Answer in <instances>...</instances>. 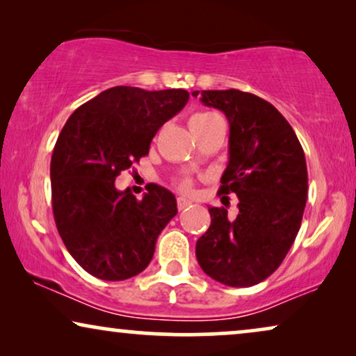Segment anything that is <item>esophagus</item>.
Instances as JSON below:
<instances>
[{
    "label": "esophagus",
    "instance_id": "34e87169",
    "mask_svg": "<svg viewBox=\"0 0 356 356\" xmlns=\"http://www.w3.org/2000/svg\"><path fill=\"white\" fill-rule=\"evenodd\" d=\"M192 205V202L188 200V198H186V197H179L177 198V208L179 210H186L187 207H191Z\"/></svg>",
    "mask_w": 356,
    "mask_h": 356
}]
</instances>
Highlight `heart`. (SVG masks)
I'll use <instances>...</instances> for the list:
<instances>
[{"label": "heart", "instance_id": "b5f03b06", "mask_svg": "<svg viewBox=\"0 0 356 356\" xmlns=\"http://www.w3.org/2000/svg\"><path fill=\"white\" fill-rule=\"evenodd\" d=\"M202 115H207V113H198V115H195V117H192V118H197V117H202ZM181 186H182V188H184V191H188V188H191V187H192V182H191V181H184V182L181 184Z\"/></svg>", "mask_w": 356, "mask_h": 356}]
</instances>
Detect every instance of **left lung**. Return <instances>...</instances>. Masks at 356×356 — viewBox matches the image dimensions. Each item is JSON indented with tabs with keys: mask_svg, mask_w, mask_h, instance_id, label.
<instances>
[{
	"mask_svg": "<svg viewBox=\"0 0 356 356\" xmlns=\"http://www.w3.org/2000/svg\"><path fill=\"white\" fill-rule=\"evenodd\" d=\"M229 122V161L220 193H236L239 213L210 207L197 241L203 272L227 286H252L280 267L300 231L307 198L305 151L272 104L238 89L193 91Z\"/></svg>",
	"mask_w": 356,
	"mask_h": 356,
	"instance_id": "8db88e82",
	"label": "left lung"
}]
</instances>
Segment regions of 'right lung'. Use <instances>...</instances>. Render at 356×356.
<instances>
[{
    "label": "right lung",
    "instance_id": "obj_1",
    "mask_svg": "<svg viewBox=\"0 0 356 356\" xmlns=\"http://www.w3.org/2000/svg\"><path fill=\"white\" fill-rule=\"evenodd\" d=\"M187 101L186 89L115 86L66 120L51 154V207L71 257L92 277L120 282L143 272L177 215L168 188L151 184L138 200L117 191L115 179L148 154L156 131Z\"/></svg>",
    "mask_w": 356,
    "mask_h": 356
}]
</instances>
